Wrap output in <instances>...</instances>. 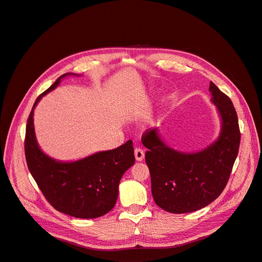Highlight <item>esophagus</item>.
<instances>
[{
    "mask_svg": "<svg viewBox=\"0 0 262 262\" xmlns=\"http://www.w3.org/2000/svg\"><path fill=\"white\" fill-rule=\"evenodd\" d=\"M134 156H135V159H137V161H143L144 157H145L144 150L141 149V148H135Z\"/></svg>",
    "mask_w": 262,
    "mask_h": 262,
    "instance_id": "1",
    "label": "esophagus"
}]
</instances>
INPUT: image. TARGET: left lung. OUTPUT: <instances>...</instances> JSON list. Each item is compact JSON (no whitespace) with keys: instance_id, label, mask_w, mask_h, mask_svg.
<instances>
[{"instance_id":"obj_1","label":"left lung","mask_w":262,"mask_h":262,"mask_svg":"<svg viewBox=\"0 0 262 262\" xmlns=\"http://www.w3.org/2000/svg\"><path fill=\"white\" fill-rule=\"evenodd\" d=\"M211 102L221 118L218 138L205 148L184 152L170 147L158 129L147 130L142 143L151 179V193L162 210L184 214L212 203L225 189L238 152L241 134L233 104L214 82Z\"/></svg>"}]
</instances>
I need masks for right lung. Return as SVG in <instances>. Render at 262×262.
Segmentation results:
<instances>
[{
    "label": "right lung",
    "instance_id": "right-lung-1",
    "mask_svg": "<svg viewBox=\"0 0 262 262\" xmlns=\"http://www.w3.org/2000/svg\"><path fill=\"white\" fill-rule=\"evenodd\" d=\"M68 76L79 75H61L36 99L27 123L26 159L40 191L57 211L76 218H98L108 213L117 201L121 177L135 161L133 143L128 141L115 149L98 151L75 161L56 160L40 149L34 129V108Z\"/></svg>",
    "mask_w": 262,
    "mask_h": 262
}]
</instances>
